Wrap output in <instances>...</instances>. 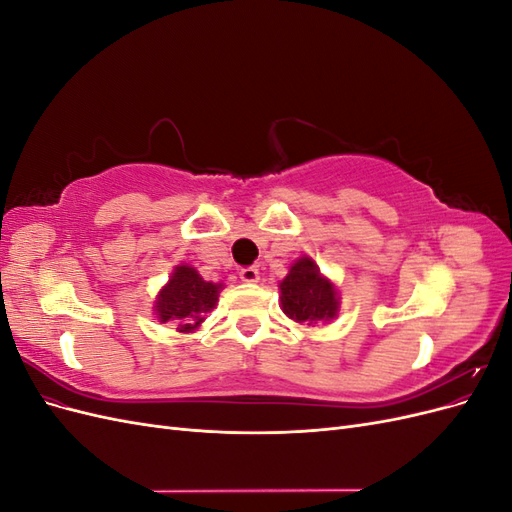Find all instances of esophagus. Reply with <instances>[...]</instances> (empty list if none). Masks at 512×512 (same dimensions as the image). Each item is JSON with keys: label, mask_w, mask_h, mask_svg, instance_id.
<instances>
[{"label": "esophagus", "mask_w": 512, "mask_h": 512, "mask_svg": "<svg viewBox=\"0 0 512 512\" xmlns=\"http://www.w3.org/2000/svg\"><path fill=\"white\" fill-rule=\"evenodd\" d=\"M239 277H241V280H243L245 284H254V282H258L260 273H258L256 267H245V269L239 271Z\"/></svg>", "instance_id": "esophagus-1"}]
</instances>
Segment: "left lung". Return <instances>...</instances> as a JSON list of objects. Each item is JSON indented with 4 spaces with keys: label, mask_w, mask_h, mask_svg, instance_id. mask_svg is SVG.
<instances>
[{
    "label": "left lung",
    "mask_w": 512,
    "mask_h": 512,
    "mask_svg": "<svg viewBox=\"0 0 512 512\" xmlns=\"http://www.w3.org/2000/svg\"><path fill=\"white\" fill-rule=\"evenodd\" d=\"M282 309L294 322L331 320L337 316L335 286L322 277L312 258H299L280 284Z\"/></svg>",
    "instance_id": "left-lung-1"
}]
</instances>
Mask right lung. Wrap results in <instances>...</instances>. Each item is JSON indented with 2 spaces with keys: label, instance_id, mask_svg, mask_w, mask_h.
<instances>
[{
  "label": "right lung",
  "instance_id": "obj_1",
  "mask_svg": "<svg viewBox=\"0 0 512 512\" xmlns=\"http://www.w3.org/2000/svg\"><path fill=\"white\" fill-rule=\"evenodd\" d=\"M220 288L222 284L205 282L196 269L181 265L162 288L156 301V314L160 322L175 320L177 331L190 333L200 327V322L205 320L203 316L218 303Z\"/></svg>",
  "mask_w": 512,
  "mask_h": 512
}]
</instances>
